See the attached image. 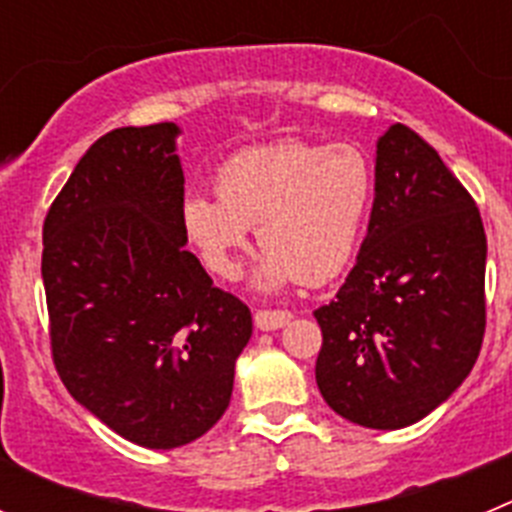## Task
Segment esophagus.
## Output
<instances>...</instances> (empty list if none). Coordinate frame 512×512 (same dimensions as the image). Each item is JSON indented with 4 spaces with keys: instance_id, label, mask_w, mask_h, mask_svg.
Masks as SVG:
<instances>
[{
    "instance_id": "34e87169",
    "label": "esophagus",
    "mask_w": 512,
    "mask_h": 512,
    "mask_svg": "<svg viewBox=\"0 0 512 512\" xmlns=\"http://www.w3.org/2000/svg\"><path fill=\"white\" fill-rule=\"evenodd\" d=\"M292 320V312L287 310H259L253 315V323L259 330H279Z\"/></svg>"
}]
</instances>
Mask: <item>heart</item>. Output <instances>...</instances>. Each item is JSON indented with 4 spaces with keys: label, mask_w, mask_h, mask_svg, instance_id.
<instances>
[{
    "label": "heart",
    "mask_w": 512,
    "mask_h": 512,
    "mask_svg": "<svg viewBox=\"0 0 512 512\" xmlns=\"http://www.w3.org/2000/svg\"><path fill=\"white\" fill-rule=\"evenodd\" d=\"M215 192H189L179 210L187 241L215 277H241L251 228H259L266 248L256 271L261 289L323 284L338 277L359 248L374 202V166L351 143L282 140L228 158L215 176Z\"/></svg>",
    "instance_id": "heart-1"
}]
</instances>
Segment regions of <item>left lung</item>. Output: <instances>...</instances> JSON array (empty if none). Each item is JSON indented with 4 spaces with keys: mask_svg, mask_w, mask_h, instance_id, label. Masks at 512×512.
I'll return each mask as SVG.
<instances>
[{
    "mask_svg": "<svg viewBox=\"0 0 512 512\" xmlns=\"http://www.w3.org/2000/svg\"><path fill=\"white\" fill-rule=\"evenodd\" d=\"M487 238L477 205L418 133L390 125L356 266L315 310V382L341 418L397 431L449 400L485 336Z\"/></svg>",
    "mask_w": 512,
    "mask_h": 512,
    "instance_id": "left-lung-1",
    "label": "left lung"
}]
</instances>
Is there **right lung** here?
I'll list each match as a JSON object with an SVG mask.
<instances>
[{
    "label": "right lung",
    "mask_w": 512,
    "mask_h": 512,
    "mask_svg": "<svg viewBox=\"0 0 512 512\" xmlns=\"http://www.w3.org/2000/svg\"><path fill=\"white\" fill-rule=\"evenodd\" d=\"M174 122L89 148L43 225L51 346L69 395L117 436L179 449L230 405L251 310L189 253Z\"/></svg>",
    "instance_id": "right-lung-1"
}]
</instances>
